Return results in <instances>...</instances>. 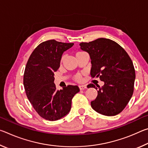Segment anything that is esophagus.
<instances>
[{"label": "esophagus", "mask_w": 148, "mask_h": 148, "mask_svg": "<svg viewBox=\"0 0 148 148\" xmlns=\"http://www.w3.org/2000/svg\"><path fill=\"white\" fill-rule=\"evenodd\" d=\"M79 88L80 90H84L87 88V86L86 85H81V86H79Z\"/></svg>", "instance_id": "esophagus-1"}]
</instances>
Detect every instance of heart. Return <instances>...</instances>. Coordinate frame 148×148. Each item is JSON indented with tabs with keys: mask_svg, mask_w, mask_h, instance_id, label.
Listing matches in <instances>:
<instances>
[{
	"mask_svg": "<svg viewBox=\"0 0 148 148\" xmlns=\"http://www.w3.org/2000/svg\"><path fill=\"white\" fill-rule=\"evenodd\" d=\"M81 53V52H77V53ZM75 79H76V81H78V82L81 81V79H82L81 75H80V74H77L76 76V77H75Z\"/></svg>",
	"mask_w": 148,
	"mask_h": 148,
	"instance_id": "b5f03b06",
	"label": "heart"
}]
</instances>
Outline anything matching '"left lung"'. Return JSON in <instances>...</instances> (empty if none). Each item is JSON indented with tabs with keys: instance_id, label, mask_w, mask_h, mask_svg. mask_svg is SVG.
Wrapping results in <instances>:
<instances>
[{
	"instance_id": "left-lung-1",
	"label": "left lung",
	"mask_w": 148,
	"mask_h": 148,
	"mask_svg": "<svg viewBox=\"0 0 148 148\" xmlns=\"http://www.w3.org/2000/svg\"><path fill=\"white\" fill-rule=\"evenodd\" d=\"M80 48L89 53L92 77H99L104 86L97 88V98L91 101L92 108L107 116L119 114L127 106L134 91L136 76L131 59L121 46L112 40L98 38L82 42Z\"/></svg>"
}]
</instances>
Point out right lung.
<instances>
[{"instance_id":"obj_1","label":"right lung","mask_w":148,"mask_h":148,"mask_svg":"<svg viewBox=\"0 0 148 148\" xmlns=\"http://www.w3.org/2000/svg\"><path fill=\"white\" fill-rule=\"evenodd\" d=\"M73 45L55 40L44 42L27 61L23 76L27 97L40 116L46 120L56 121L66 116L72 98L79 91L77 86L56 90L54 84V72L59 68L62 55Z\"/></svg>"}]
</instances>
